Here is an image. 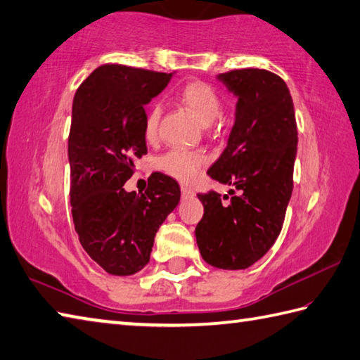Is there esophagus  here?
I'll return each mask as SVG.
<instances>
[{"instance_id": "1", "label": "esophagus", "mask_w": 360, "mask_h": 360, "mask_svg": "<svg viewBox=\"0 0 360 360\" xmlns=\"http://www.w3.org/2000/svg\"><path fill=\"white\" fill-rule=\"evenodd\" d=\"M181 193L184 198H192V196H195V192L190 187L187 186H181Z\"/></svg>"}]
</instances>
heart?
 <instances>
[{
  "mask_svg": "<svg viewBox=\"0 0 360 360\" xmlns=\"http://www.w3.org/2000/svg\"><path fill=\"white\" fill-rule=\"evenodd\" d=\"M179 101L192 112L200 123L207 126L220 117L223 109L221 95L215 87L204 81H190L178 94ZM160 120V108L151 105L145 117V137L154 140L158 137ZM206 162V154L201 151H190L174 148L160 158L159 165L164 172L170 173L181 181H192Z\"/></svg>",
  "mask_w": 360,
  "mask_h": 360,
  "instance_id": "b5f03b06",
  "label": "heart"
}]
</instances>
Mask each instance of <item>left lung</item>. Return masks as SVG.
<instances>
[{
	"instance_id": "8db88e82",
	"label": "left lung",
	"mask_w": 360,
	"mask_h": 360,
	"mask_svg": "<svg viewBox=\"0 0 360 360\" xmlns=\"http://www.w3.org/2000/svg\"><path fill=\"white\" fill-rule=\"evenodd\" d=\"M238 96L228 145L209 168L232 186L229 195L198 193L204 215L196 243L209 265L245 270L265 256L283 229L293 190L298 128L292 95L269 70L240 68L218 76Z\"/></svg>"
}]
</instances>
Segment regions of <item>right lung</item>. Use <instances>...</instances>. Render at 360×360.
<instances>
[{
  "mask_svg": "<svg viewBox=\"0 0 360 360\" xmlns=\"http://www.w3.org/2000/svg\"><path fill=\"white\" fill-rule=\"evenodd\" d=\"M172 73L117 63L94 70L73 98L68 136L70 204L87 255L117 276L150 262L154 237L178 206V182L162 173L145 193L126 192L136 160L148 153L143 105L167 87Z\"/></svg>",
  "mask_w": 360,
  "mask_h": 360,
  "instance_id": "add662e5",
  "label": "right lung"
}]
</instances>
